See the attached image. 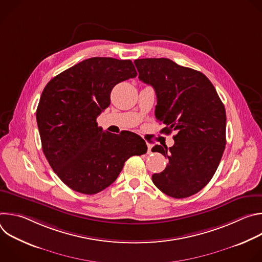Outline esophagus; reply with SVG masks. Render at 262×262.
<instances>
[{
  "instance_id": "esophagus-1",
  "label": "esophagus",
  "mask_w": 262,
  "mask_h": 262,
  "mask_svg": "<svg viewBox=\"0 0 262 262\" xmlns=\"http://www.w3.org/2000/svg\"><path fill=\"white\" fill-rule=\"evenodd\" d=\"M151 145H148V154H150L151 152Z\"/></svg>"
}]
</instances>
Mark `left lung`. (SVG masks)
I'll list each match as a JSON object with an SVG mask.
<instances>
[{
	"label": "left lung",
	"mask_w": 262,
	"mask_h": 262,
	"mask_svg": "<svg viewBox=\"0 0 262 262\" xmlns=\"http://www.w3.org/2000/svg\"><path fill=\"white\" fill-rule=\"evenodd\" d=\"M139 79L154 87L156 117L175 130L174 145H156L152 150L169 163L152 181L166 195L190 197L210 181L226 145V111L205 74L167 58L135 60Z\"/></svg>",
	"instance_id": "left-lung-1"
}]
</instances>
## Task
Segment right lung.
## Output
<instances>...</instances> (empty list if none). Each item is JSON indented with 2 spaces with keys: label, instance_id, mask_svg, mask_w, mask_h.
<instances>
[{
  "label": "right lung",
  "instance_id": "1",
  "mask_svg": "<svg viewBox=\"0 0 262 262\" xmlns=\"http://www.w3.org/2000/svg\"><path fill=\"white\" fill-rule=\"evenodd\" d=\"M130 60L94 57L64 70L42 91L36 111L43 154L73 191L93 195L113 183L124 163L146 154L137 134L102 130L96 118L118 83L137 77Z\"/></svg>",
  "mask_w": 262,
  "mask_h": 262
}]
</instances>
